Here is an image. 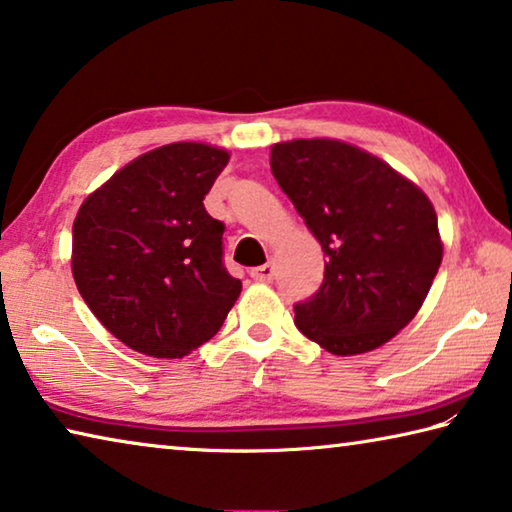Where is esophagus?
<instances>
[{"mask_svg":"<svg viewBox=\"0 0 512 512\" xmlns=\"http://www.w3.org/2000/svg\"><path fill=\"white\" fill-rule=\"evenodd\" d=\"M250 275H253V280H257V282H271L275 275V268H273V264H264V266L253 268V273Z\"/></svg>","mask_w":512,"mask_h":512,"instance_id":"1","label":"esophagus"}]
</instances>
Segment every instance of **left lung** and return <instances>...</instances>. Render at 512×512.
<instances>
[{"label": "left lung", "instance_id": "left-lung-1", "mask_svg": "<svg viewBox=\"0 0 512 512\" xmlns=\"http://www.w3.org/2000/svg\"><path fill=\"white\" fill-rule=\"evenodd\" d=\"M271 171L327 257L320 289L293 307L300 332L339 357L391 341L443 262L429 198L391 164L339 140L275 144Z\"/></svg>", "mask_w": 512, "mask_h": 512}]
</instances>
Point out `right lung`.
I'll return each instance as SVG.
<instances>
[{
  "mask_svg": "<svg viewBox=\"0 0 512 512\" xmlns=\"http://www.w3.org/2000/svg\"><path fill=\"white\" fill-rule=\"evenodd\" d=\"M228 160L210 144L160 146L119 169L76 214L74 282L128 348L185 357L237 302L241 282L223 264L225 225L203 205Z\"/></svg>",
  "mask_w": 512,
  "mask_h": 512,
  "instance_id": "add662e5",
  "label": "right lung"
}]
</instances>
